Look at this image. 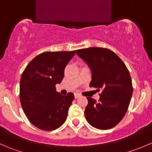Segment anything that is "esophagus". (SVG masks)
Returning <instances> with one entry per match:
<instances>
[{
    "instance_id": "obj_1",
    "label": "esophagus",
    "mask_w": 152,
    "mask_h": 152,
    "mask_svg": "<svg viewBox=\"0 0 152 152\" xmlns=\"http://www.w3.org/2000/svg\"><path fill=\"white\" fill-rule=\"evenodd\" d=\"M74 96H75V99H77V98H79V97H80V95H79V94H75Z\"/></svg>"
}]
</instances>
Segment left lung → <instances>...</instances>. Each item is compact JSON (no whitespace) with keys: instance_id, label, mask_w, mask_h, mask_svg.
<instances>
[{"instance_id":"obj_1","label":"left lung","mask_w":152,"mask_h":152,"mask_svg":"<svg viewBox=\"0 0 152 152\" xmlns=\"http://www.w3.org/2000/svg\"><path fill=\"white\" fill-rule=\"evenodd\" d=\"M76 54L86 61L92 72L90 87L102 89L98 102L87 97L85 118L96 129H112L126 115L133 94L129 70L121 58L107 48L80 49Z\"/></svg>"}]
</instances>
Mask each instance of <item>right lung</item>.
<instances>
[{
	"instance_id": "add662e5",
	"label": "right lung",
	"mask_w": 152,
	"mask_h": 152,
	"mask_svg": "<svg viewBox=\"0 0 152 152\" xmlns=\"http://www.w3.org/2000/svg\"><path fill=\"white\" fill-rule=\"evenodd\" d=\"M76 50L45 52L33 58L22 73L20 101L25 115L38 129L53 131L65 122L74 99L73 93L63 96L56 91L64 68Z\"/></svg>"
}]
</instances>
